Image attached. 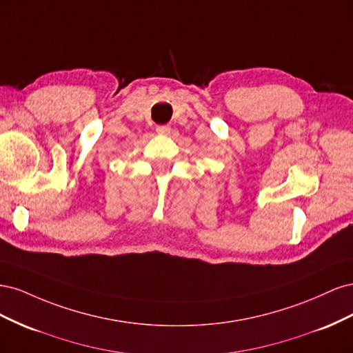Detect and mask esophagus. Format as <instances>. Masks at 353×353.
I'll use <instances>...</instances> for the list:
<instances>
[{"mask_svg":"<svg viewBox=\"0 0 353 353\" xmlns=\"http://www.w3.org/2000/svg\"><path fill=\"white\" fill-rule=\"evenodd\" d=\"M156 131L160 135H169L170 134V126L169 125H160V126L156 128Z\"/></svg>","mask_w":353,"mask_h":353,"instance_id":"obj_1","label":"esophagus"}]
</instances>
